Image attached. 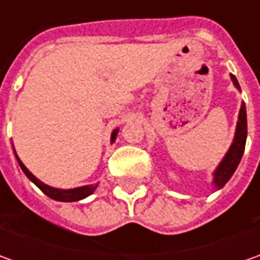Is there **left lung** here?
<instances>
[{"label": "left lung", "instance_id": "left-lung-1", "mask_svg": "<svg viewBox=\"0 0 260 260\" xmlns=\"http://www.w3.org/2000/svg\"><path fill=\"white\" fill-rule=\"evenodd\" d=\"M232 76V81H233L236 88L240 89V85H239L236 76ZM246 137H247V118H246V105L243 103L242 107H240L239 121H237V125H236L235 140H233V143L230 146L229 152L223 157V160L220 162V165L217 166V169L214 171V181H213V184H214L217 189L223 188L227 184V181L232 178V175L235 174L236 168L240 164L243 152H245Z\"/></svg>", "mask_w": 260, "mask_h": 260}]
</instances>
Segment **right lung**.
Instances as JSON below:
<instances>
[{"label":"right lung","mask_w":260,"mask_h":260,"mask_svg":"<svg viewBox=\"0 0 260 260\" xmlns=\"http://www.w3.org/2000/svg\"><path fill=\"white\" fill-rule=\"evenodd\" d=\"M117 133H118V128H115L111 135V142H114L115 137H117ZM15 153V150H14ZM15 157H17V162L18 165L21 168V171L24 172L25 176L36 184L40 189L42 192H45L49 198L52 200H56V201H65V203H72V201H79V200H84L86 198L88 195H91L95 191V188L98 186V184L95 185H85V186H79V188H74V189H59V188H53V186H49V185L43 184L40 179H37L35 175L31 174L27 168L24 166V164L18 159V156L15 153Z\"/></svg>","instance_id":"right-lung-1"}]
</instances>
